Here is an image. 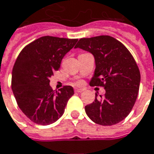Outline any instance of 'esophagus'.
<instances>
[{
  "label": "esophagus",
  "instance_id": "1",
  "mask_svg": "<svg viewBox=\"0 0 154 154\" xmlns=\"http://www.w3.org/2000/svg\"><path fill=\"white\" fill-rule=\"evenodd\" d=\"M82 91H83V89H82V88H75V92H77V93H82Z\"/></svg>",
  "mask_w": 154,
  "mask_h": 154
}]
</instances>
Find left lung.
Instances as JSON below:
<instances>
[{
	"label": "left lung",
	"mask_w": 154,
	"mask_h": 154,
	"mask_svg": "<svg viewBox=\"0 0 154 154\" xmlns=\"http://www.w3.org/2000/svg\"><path fill=\"white\" fill-rule=\"evenodd\" d=\"M75 48L94 57L91 86H103V97L85 106L87 116L96 124L112 125L123 121L133 108L138 94L141 75L130 51L113 37L102 35L79 39Z\"/></svg>",
	"instance_id": "1"
}]
</instances>
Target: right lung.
I'll use <instances>...</instances> for the list:
<instances>
[{
  "instance_id": "1",
  "label": "right lung",
  "mask_w": 154,
  "mask_h": 154,
  "mask_svg": "<svg viewBox=\"0 0 154 154\" xmlns=\"http://www.w3.org/2000/svg\"><path fill=\"white\" fill-rule=\"evenodd\" d=\"M77 42L44 36L27 45L17 56L12 69L11 89L21 110L34 123L47 125L59 120L74 94L71 86L52 90L50 78Z\"/></svg>"
}]
</instances>
